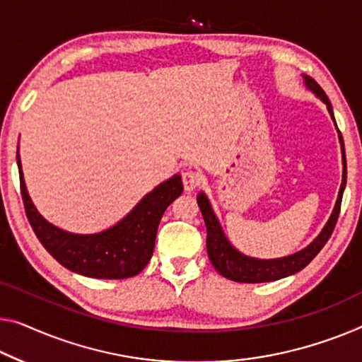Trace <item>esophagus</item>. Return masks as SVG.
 Listing matches in <instances>:
<instances>
[{"instance_id":"obj_1","label":"esophagus","mask_w":362,"mask_h":362,"mask_svg":"<svg viewBox=\"0 0 362 362\" xmlns=\"http://www.w3.org/2000/svg\"><path fill=\"white\" fill-rule=\"evenodd\" d=\"M182 182H183V188H185V192H193L199 183H202V175H199L198 172L187 170L182 174Z\"/></svg>"}]
</instances>
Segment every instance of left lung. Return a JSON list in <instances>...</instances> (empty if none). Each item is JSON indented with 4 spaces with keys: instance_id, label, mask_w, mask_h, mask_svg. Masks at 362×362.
<instances>
[{
    "instance_id": "left-lung-1",
    "label": "left lung",
    "mask_w": 362,
    "mask_h": 362,
    "mask_svg": "<svg viewBox=\"0 0 362 362\" xmlns=\"http://www.w3.org/2000/svg\"><path fill=\"white\" fill-rule=\"evenodd\" d=\"M302 79H304L305 88L309 89L312 94L319 97L323 104L327 105V110L330 113L332 120L337 127L332 104L330 100H328L327 94L323 93V89L310 76H307V74H302ZM337 132H338L339 146H341L343 179H341V187H339V192H338L335 208H333L330 218H328L327 224L323 226L320 234L317 235L309 245L298 250L296 253H291V255L279 257V258H255L239 252L233 244H230L228 235L224 234L223 228H221L218 216H216V213L213 211V206L211 203H209L206 193L204 192L198 193L197 202H198L199 209H202L204 224H206V233H208L206 235L208 257H209V262H211L213 267L216 268V272L223 274L224 278L233 279V281H237V283H268V281H278V279H283L286 276H291V274H296L314 260L317 253L323 249V245H325L328 239H330L333 229H335L339 208H341L343 192H344V187H346V156H344V144H343V138L338 127H337Z\"/></svg>"
}]
</instances>
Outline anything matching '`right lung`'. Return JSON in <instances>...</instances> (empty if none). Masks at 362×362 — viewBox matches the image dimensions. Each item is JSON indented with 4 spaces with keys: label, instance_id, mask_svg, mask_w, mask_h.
Returning <instances> with one entry per match:
<instances>
[{
    "label": "right lung",
    "instance_id": "add662e5",
    "mask_svg": "<svg viewBox=\"0 0 362 362\" xmlns=\"http://www.w3.org/2000/svg\"><path fill=\"white\" fill-rule=\"evenodd\" d=\"M21 195L25 214L47 252L73 273L97 279H125L138 274L153 257L159 221L183 192L179 174L146 193L132 211L100 233L78 234L48 223L27 192L18 148Z\"/></svg>",
    "mask_w": 362,
    "mask_h": 362
}]
</instances>
